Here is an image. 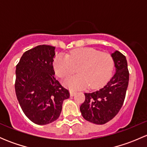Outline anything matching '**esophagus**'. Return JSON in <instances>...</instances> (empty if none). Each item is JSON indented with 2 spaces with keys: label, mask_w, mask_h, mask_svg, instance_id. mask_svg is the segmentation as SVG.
Segmentation results:
<instances>
[{
  "label": "esophagus",
  "mask_w": 147,
  "mask_h": 147,
  "mask_svg": "<svg viewBox=\"0 0 147 147\" xmlns=\"http://www.w3.org/2000/svg\"><path fill=\"white\" fill-rule=\"evenodd\" d=\"M77 92L74 90H69V93H70V96H74L75 94H76Z\"/></svg>",
  "instance_id": "34e87169"
}]
</instances>
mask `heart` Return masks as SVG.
<instances>
[{
  "label": "heart",
  "instance_id": "obj_1",
  "mask_svg": "<svg viewBox=\"0 0 147 147\" xmlns=\"http://www.w3.org/2000/svg\"><path fill=\"white\" fill-rule=\"evenodd\" d=\"M114 66L110 54L93 48L77 49L68 55H59L53 63L55 72L60 78L69 76L78 68V74L65 81V85L73 89L101 87L111 77Z\"/></svg>",
  "mask_w": 147,
  "mask_h": 147
}]
</instances>
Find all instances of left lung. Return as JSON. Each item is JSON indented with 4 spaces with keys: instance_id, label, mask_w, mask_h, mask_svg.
I'll use <instances>...</instances> for the list:
<instances>
[{
    "instance_id": "obj_1",
    "label": "left lung",
    "mask_w": 147,
    "mask_h": 147,
    "mask_svg": "<svg viewBox=\"0 0 147 147\" xmlns=\"http://www.w3.org/2000/svg\"><path fill=\"white\" fill-rule=\"evenodd\" d=\"M116 72L104 87L84 93L85 100L80 112L84 119L96 124H104L113 119L122 107L129 84L126 57L117 50L112 53Z\"/></svg>"
}]
</instances>
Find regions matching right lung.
<instances>
[{
  "instance_id": "add662e5",
  "label": "right lung",
  "mask_w": 147,
  "mask_h": 147,
  "mask_svg": "<svg viewBox=\"0 0 147 147\" xmlns=\"http://www.w3.org/2000/svg\"><path fill=\"white\" fill-rule=\"evenodd\" d=\"M55 47L41 45L25 52L16 65L15 90L22 110L30 121L45 125L60 117L63 101L69 97L55 78Z\"/></svg>"
}]
</instances>
